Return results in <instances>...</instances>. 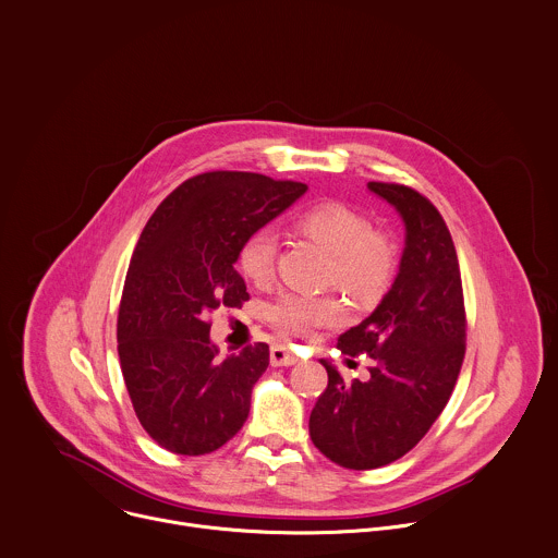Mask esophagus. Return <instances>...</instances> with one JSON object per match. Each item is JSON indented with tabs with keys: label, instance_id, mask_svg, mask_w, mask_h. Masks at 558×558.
<instances>
[{
	"label": "esophagus",
	"instance_id": "esophagus-1",
	"mask_svg": "<svg viewBox=\"0 0 558 558\" xmlns=\"http://www.w3.org/2000/svg\"><path fill=\"white\" fill-rule=\"evenodd\" d=\"M269 361L274 367H289V365L298 363V356L291 354L284 345H274L269 352Z\"/></svg>",
	"mask_w": 558,
	"mask_h": 558
}]
</instances>
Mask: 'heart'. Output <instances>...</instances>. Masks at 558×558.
Returning a JSON list of instances; mask_svg holds the SVG:
<instances>
[{
  "mask_svg": "<svg viewBox=\"0 0 558 558\" xmlns=\"http://www.w3.org/2000/svg\"><path fill=\"white\" fill-rule=\"evenodd\" d=\"M298 228L332 254V280L345 291L365 300L377 295L395 271V250L359 213L341 204H322L298 219ZM278 234L274 228L250 232L236 254L239 271L254 284H267L274 276ZM343 306L335 298L282 293L267 317L282 337L308 335L315 328L341 319Z\"/></svg>",
  "mask_w": 558,
  "mask_h": 558,
  "instance_id": "1",
  "label": "heart"
}]
</instances>
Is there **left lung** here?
I'll return each instance as SVG.
<instances>
[{
    "label": "left lung",
    "mask_w": 558,
    "mask_h": 558,
    "mask_svg": "<svg viewBox=\"0 0 558 558\" xmlns=\"http://www.w3.org/2000/svg\"><path fill=\"white\" fill-rule=\"evenodd\" d=\"M367 191L405 226L399 274L337 341L343 354H369V379L345 384L322 359L328 388L308 418L313 445L354 471L386 466L418 445L453 392L466 339L460 265L440 213L408 185L367 181Z\"/></svg>",
    "instance_id": "8db88e82"
}]
</instances>
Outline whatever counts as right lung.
I'll return each instance as SVG.
<instances>
[{
  "label": "right lung",
  "instance_id": "add662e5",
  "mask_svg": "<svg viewBox=\"0 0 558 558\" xmlns=\"http://www.w3.org/2000/svg\"><path fill=\"white\" fill-rule=\"evenodd\" d=\"M308 189L256 172L217 170L183 181L148 219L118 313V354L146 434L179 456H204L239 434L269 345L219 356L208 317L250 300L234 269L243 239Z\"/></svg>",
  "mask_w": 558,
  "mask_h": 558
}]
</instances>
